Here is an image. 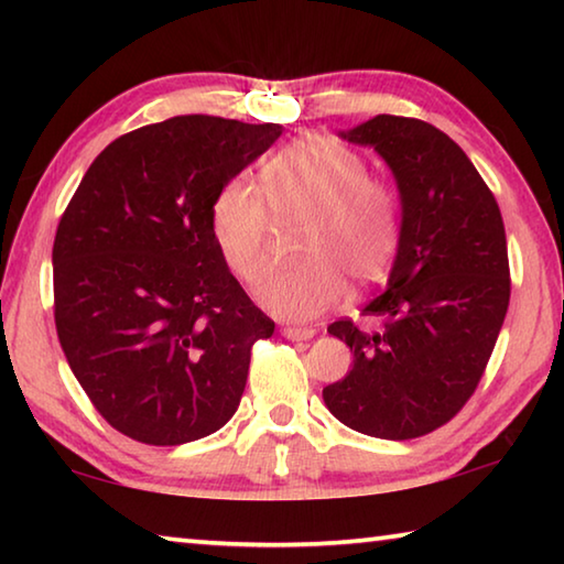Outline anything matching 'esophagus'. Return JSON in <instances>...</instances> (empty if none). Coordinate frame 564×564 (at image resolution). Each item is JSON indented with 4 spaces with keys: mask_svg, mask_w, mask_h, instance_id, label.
Here are the masks:
<instances>
[{
    "mask_svg": "<svg viewBox=\"0 0 564 564\" xmlns=\"http://www.w3.org/2000/svg\"><path fill=\"white\" fill-rule=\"evenodd\" d=\"M281 333L289 340H308V338L316 336V330H313V328H301V326H283Z\"/></svg>",
    "mask_w": 564,
    "mask_h": 564,
    "instance_id": "esophagus-1",
    "label": "esophagus"
}]
</instances>
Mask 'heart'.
Wrapping results in <instances>:
<instances>
[{
	"label": "heart",
	"mask_w": 564,
	"mask_h": 564,
	"mask_svg": "<svg viewBox=\"0 0 564 564\" xmlns=\"http://www.w3.org/2000/svg\"><path fill=\"white\" fill-rule=\"evenodd\" d=\"M263 196L246 181H228L212 204V236L238 281L259 283L273 263V221L299 224L301 263L259 289L263 308L311 321L346 295L348 281H383L400 243V198L366 161L330 137L293 141L261 169Z\"/></svg>",
	"instance_id": "obj_1"
}]
</instances>
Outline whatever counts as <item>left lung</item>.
Listing matches in <instances>:
<instances>
[{"mask_svg":"<svg viewBox=\"0 0 564 564\" xmlns=\"http://www.w3.org/2000/svg\"><path fill=\"white\" fill-rule=\"evenodd\" d=\"M340 137L386 159L403 226L388 289L362 308L378 326H328L352 368L323 400L352 431L410 441L460 413L488 368L510 303L508 238L492 191L433 123L378 113Z\"/></svg>","mask_w":564,"mask_h":564,"instance_id":"8db88e82","label":"left lung"}]
</instances>
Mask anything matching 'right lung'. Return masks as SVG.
Instances as JSON below:
<instances>
[{
    "label": "right lung",
    "mask_w": 564,
    "mask_h": 564,
    "mask_svg": "<svg viewBox=\"0 0 564 564\" xmlns=\"http://www.w3.org/2000/svg\"><path fill=\"white\" fill-rule=\"evenodd\" d=\"M279 123L174 117L94 159L54 236V323L72 373L113 431L184 445L241 403L256 340L275 323L212 236L218 188Z\"/></svg>",
    "instance_id": "1"
}]
</instances>
